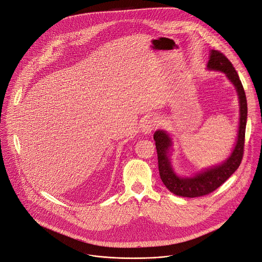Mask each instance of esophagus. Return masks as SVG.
Here are the masks:
<instances>
[{
    "instance_id": "1",
    "label": "esophagus",
    "mask_w": 262,
    "mask_h": 262,
    "mask_svg": "<svg viewBox=\"0 0 262 262\" xmlns=\"http://www.w3.org/2000/svg\"><path fill=\"white\" fill-rule=\"evenodd\" d=\"M156 127V121L154 119H146L141 126V130L145 135H149Z\"/></svg>"
}]
</instances>
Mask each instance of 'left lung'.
Segmentation results:
<instances>
[{"label":"left lung","instance_id":"obj_1","mask_svg":"<svg viewBox=\"0 0 262 262\" xmlns=\"http://www.w3.org/2000/svg\"><path fill=\"white\" fill-rule=\"evenodd\" d=\"M209 71H219L226 75L234 85L239 99V128L238 136L230 156L217 165L203 169L192 176H180L171 164V152L173 142L171 136L163 129L154 134L158 154V165L160 177L164 185L175 195L184 198H198L209 194L220 187L240 166L245 141V129L247 122V100L240 78L231 61L220 52L211 50L207 63Z\"/></svg>","mask_w":262,"mask_h":262}]
</instances>
